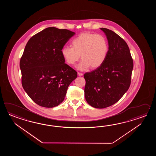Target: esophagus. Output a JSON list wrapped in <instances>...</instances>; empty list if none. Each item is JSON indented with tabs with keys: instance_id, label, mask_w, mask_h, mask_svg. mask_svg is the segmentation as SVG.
<instances>
[{
	"instance_id": "34e87169",
	"label": "esophagus",
	"mask_w": 156,
	"mask_h": 156,
	"mask_svg": "<svg viewBox=\"0 0 156 156\" xmlns=\"http://www.w3.org/2000/svg\"><path fill=\"white\" fill-rule=\"evenodd\" d=\"M77 75H78V76H82L83 75V73H77Z\"/></svg>"
}]
</instances>
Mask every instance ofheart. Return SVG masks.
<instances>
[{
    "mask_svg": "<svg viewBox=\"0 0 156 156\" xmlns=\"http://www.w3.org/2000/svg\"><path fill=\"white\" fill-rule=\"evenodd\" d=\"M72 47H63L61 54L64 60L73 65L79 60L82 61L77 66L78 70H86L91 67L96 69L106 59L108 53V43L105 37L93 33H83L71 42Z\"/></svg>",
    "mask_w": 156,
    "mask_h": 156,
    "instance_id": "b5f03b06",
    "label": "heart"
}]
</instances>
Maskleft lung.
<instances>
[{
  "mask_svg": "<svg viewBox=\"0 0 156 156\" xmlns=\"http://www.w3.org/2000/svg\"><path fill=\"white\" fill-rule=\"evenodd\" d=\"M100 30L108 42V53L104 63L85 73V97L87 103L102 109L118 102L129 87L133 61L125 41L107 28Z\"/></svg>",
  "mask_w": 156,
  "mask_h": 156,
  "instance_id": "left-lung-1",
  "label": "left lung"
}]
</instances>
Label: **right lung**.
Returning a JSON list of instances; mask_svg holds the SVG:
<instances>
[{
  "label": "right lung",
  "mask_w": 156,
  "mask_h": 156,
  "mask_svg": "<svg viewBox=\"0 0 156 156\" xmlns=\"http://www.w3.org/2000/svg\"><path fill=\"white\" fill-rule=\"evenodd\" d=\"M75 34L48 27L27 43L20 61L22 84L30 98L40 106H58L77 77V72L65 63L61 54L64 45Z\"/></svg>",
  "instance_id": "obj_1"
}]
</instances>
